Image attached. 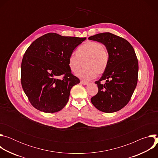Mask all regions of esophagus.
I'll use <instances>...</instances> for the list:
<instances>
[{
	"label": "esophagus",
	"mask_w": 158,
	"mask_h": 158,
	"mask_svg": "<svg viewBox=\"0 0 158 158\" xmlns=\"http://www.w3.org/2000/svg\"><path fill=\"white\" fill-rule=\"evenodd\" d=\"M81 83L82 84H83V85H87V84H89V82H88L83 81H81Z\"/></svg>",
	"instance_id": "esophagus-1"
}]
</instances>
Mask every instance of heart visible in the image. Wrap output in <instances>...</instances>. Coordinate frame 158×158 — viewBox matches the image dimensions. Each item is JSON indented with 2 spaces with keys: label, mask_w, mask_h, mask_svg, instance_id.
Instances as JSON below:
<instances>
[{
  "label": "heart",
  "mask_w": 158,
  "mask_h": 158,
  "mask_svg": "<svg viewBox=\"0 0 158 158\" xmlns=\"http://www.w3.org/2000/svg\"><path fill=\"white\" fill-rule=\"evenodd\" d=\"M109 53L102 45L96 41H88L78 49L77 53H72L68 59L71 71L78 72L83 66L85 68L79 71L77 76L83 80H91L97 74H102L107 68Z\"/></svg>",
  "instance_id": "obj_1"
}]
</instances>
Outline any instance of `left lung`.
Segmentation results:
<instances>
[{
	"mask_svg": "<svg viewBox=\"0 0 158 158\" xmlns=\"http://www.w3.org/2000/svg\"><path fill=\"white\" fill-rule=\"evenodd\" d=\"M88 39L102 43L109 53L107 68L95 82L98 93L91 98V102L102 112H117L129 102L137 85L139 67L136 53L127 40L109 32ZM103 80L105 82L101 83Z\"/></svg>",
	"mask_w": 158,
	"mask_h": 158,
	"instance_id": "left-lung-1",
	"label": "left lung"
}]
</instances>
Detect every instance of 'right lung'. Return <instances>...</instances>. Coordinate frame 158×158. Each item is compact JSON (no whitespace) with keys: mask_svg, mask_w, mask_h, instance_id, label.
<instances>
[{"mask_svg":"<svg viewBox=\"0 0 158 158\" xmlns=\"http://www.w3.org/2000/svg\"><path fill=\"white\" fill-rule=\"evenodd\" d=\"M85 39L48 33L30 45L22 60L21 84L35 109L53 113L66 105L71 88L80 82L71 73L68 59Z\"/></svg>","mask_w":158,"mask_h":158,"instance_id":"add662e5","label":"right lung"}]
</instances>
